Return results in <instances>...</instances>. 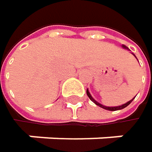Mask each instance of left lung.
Listing matches in <instances>:
<instances>
[{
    "mask_svg": "<svg viewBox=\"0 0 152 152\" xmlns=\"http://www.w3.org/2000/svg\"><path fill=\"white\" fill-rule=\"evenodd\" d=\"M123 48H128L127 46H122ZM86 93H87V95H88V97H89V99L93 102V103H95L97 106H100V107H102V108H104V109H106V110H109V111H117V110H121V109H123V108H125V107H127V106H129L133 100H134V99L136 98H134V99H132L131 100H129V102H127L126 104H123V105H121V106H103V105H101V104H99L98 101H96L92 97H91V93H90V91H88V89H87V91H86Z\"/></svg>",
    "mask_w": 152,
    "mask_h": 152,
    "instance_id": "1",
    "label": "left lung"
}]
</instances>
